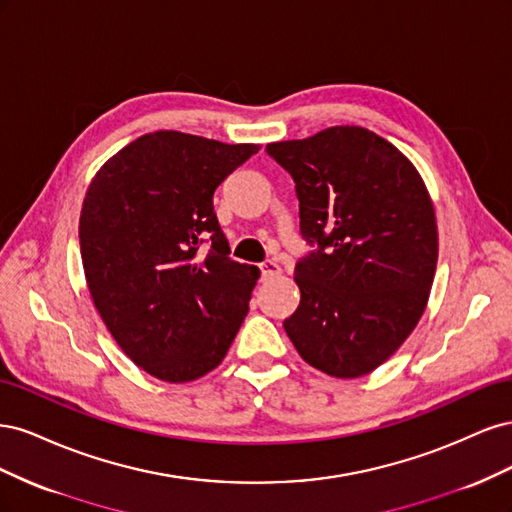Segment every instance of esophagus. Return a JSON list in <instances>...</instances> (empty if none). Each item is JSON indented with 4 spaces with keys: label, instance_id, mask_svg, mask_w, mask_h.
<instances>
[{
    "label": "esophagus",
    "instance_id": "esophagus-1",
    "mask_svg": "<svg viewBox=\"0 0 512 512\" xmlns=\"http://www.w3.org/2000/svg\"><path fill=\"white\" fill-rule=\"evenodd\" d=\"M280 273H282L280 265H277V262H273V260H265V262H262V265H260L262 280H271V277L280 275Z\"/></svg>",
    "mask_w": 512,
    "mask_h": 512
}]
</instances>
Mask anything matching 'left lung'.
Returning a JSON list of instances; mask_svg holds the SVG:
<instances>
[{
	"instance_id": "8db88e82",
	"label": "left lung",
	"mask_w": 512,
	"mask_h": 512,
	"mask_svg": "<svg viewBox=\"0 0 512 512\" xmlns=\"http://www.w3.org/2000/svg\"><path fill=\"white\" fill-rule=\"evenodd\" d=\"M299 198L312 252L294 267L301 303L284 329L335 378L374 371L423 316L438 262L431 198L412 162L359 126L267 145Z\"/></svg>"
}]
</instances>
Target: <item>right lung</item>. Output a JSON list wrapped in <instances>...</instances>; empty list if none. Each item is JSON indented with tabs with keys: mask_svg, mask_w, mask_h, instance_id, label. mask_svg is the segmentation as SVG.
<instances>
[{
	"mask_svg": "<svg viewBox=\"0 0 512 512\" xmlns=\"http://www.w3.org/2000/svg\"><path fill=\"white\" fill-rule=\"evenodd\" d=\"M258 149L160 130L89 185L79 239L91 299L121 350L164 382L218 367L250 309L260 271L228 256L213 192Z\"/></svg>",
	"mask_w": 512,
	"mask_h": 512,
	"instance_id": "obj_1",
	"label": "right lung"
}]
</instances>
